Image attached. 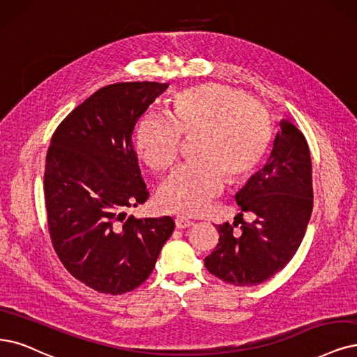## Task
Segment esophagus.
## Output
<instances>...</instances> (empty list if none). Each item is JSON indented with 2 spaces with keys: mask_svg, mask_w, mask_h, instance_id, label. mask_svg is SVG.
I'll return each instance as SVG.
<instances>
[{
  "mask_svg": "<svg viewBox=\"0 0 357 357\" xmlns=\"http://www.w3.org/2000/svg\"><path fill=\"white\" fill-rule=\"evenodd\" d=\"M175 225H176L178 229H185V228L192 227L194 223L190 219H185V218H176L175 219Z\"/></svg>",
  "mask_w": 357,
  "mask_h": 357,
  "instance_id": "34e87169",
  "label": "esophagus"
}]
</instances>
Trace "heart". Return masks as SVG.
Returning a JSON list of instances; mask_svg holds the SVG:
<instances>
[{
	"mask_svg": "<svg viewBox=\"0 0 357 357\" xmlns=\"http://www.w3.org/2000/svg\"><path fill=\"white\" fill-rule=\"evenodd\" d=\"M181 135L199 137L195 163L176 169L158 188L157 200L169 213L192 218L222 192L223 179L240 182L256 169L268 147L269 122L245 92L204 84L178 92L169 119L153 113L141 119L138 154L151 170L165 172L176 160Z\"/></svg>",
	"mask_w": 357,
	"mask_h": 357,
	"instance_id": "heart-1",
	"label": "heart"
}]
</instances>
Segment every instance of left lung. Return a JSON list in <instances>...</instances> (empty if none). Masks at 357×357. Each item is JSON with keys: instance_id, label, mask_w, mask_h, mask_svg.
I'll return each mask as SVG.
<instances>
[{"instance_id": "8db88e82", "label": "left lung", "mask_w": 357, "mask_h": 357, "mask_svg": "<svg viewBox=\"0 0 357 357\" xmlns=\"http://www.w3.org/2000/svg\"><path fill=\"white\" fill-rule=\"evenodd\" d=\"M235 200L256 219L241 220L240 235L234 234L236 222L234 227L228 222L216 227L219 243L204 265L222 281L252 287L287 266L312 215L310 151L305 135L291 122L280 121L268 162L235 194Z\"/></svg>"}]
</instances>
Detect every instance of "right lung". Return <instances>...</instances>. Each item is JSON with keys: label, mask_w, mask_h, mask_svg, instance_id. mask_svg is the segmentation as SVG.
Masks as SVG:
<instances>
[{"label": "right lung", "mask_w": 357, "mask_h": 357, "mask_svg": "<svg viewBox=\"0 0 357 357\" xmlns=\"http://www.w3.org/2000/svg\"><path fill=\"white\" fill-rule=\"evenodd\" d=\"M167 86H104L66 116L51 138L44 174L51 241L64 268L98 293L139 287L175 229L170 216L126 213L149 199L132 135Z\"/></svg>", "instance_id": "right-lung-1"}]
</instances>
